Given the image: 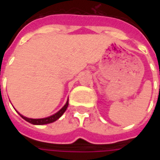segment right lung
I'll use <instances>...</instances> for the list:
<instances>
[{"instance_id":"right-lung-1","label":"right lung","mask_w":160,"mask_h":160,"mask_svg":"<svg viewBox=\"0 0 160 160\" xmlns=\"http://www.w3.org/2000/svg\"><path fill=\"white\" fill-rule=\"evenodd\" d=\"M68 105H69V99H68L66 103H65V105H64L59 111L56 112L55 114L51 115V116L46 117V118H42V119H31V118H27V117L23 116V115L20 114L18 111H17V113L21 115V118H23L25 120H26V121L29 122V123H31V124H36V125H42V124H51V123L55 122V120H57V119L62 116V114L65 113V111L66 110V109H67Z\"/></svg>"}]
</instances>
